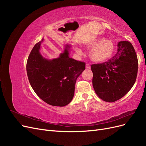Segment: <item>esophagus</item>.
<instances>
[{
    "instance_id": "1",
    "label": "esophagus",
    "mask_w": 146,
    "mask_h": 146,
    "mask_svg": "<svg viewBox=\"0 0 146 146\" xmlns=\"http://www.w3.org/2000/svg\"><path fill=\"white\" fill-rule=\"evenodd\" d=\"M91 68V66H90V65L89 64H86V69H90Z\"/></svg>"
}]
</instances>
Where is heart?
Returning a JSON list of instances; mask_svg holds the SVG:
<instances>
[{
	"label": "heart",
	"instance_id": "heart-1",
	"mask_svg": "<svg viewBox=\"0 0 146 146\" xmlns=\"http://www.w3.org/2000/svg\"><path fill=\"white\" fill-rule=\"evenodd\" d=\"M88 49H91L90 57L95 63H103L107 61L112 56L114 52L115 46L111 39H106L100 37L93 39L86 45ZM77 53H80L81 49L77 46L74 47Z\"/></svg>",
	"mask_w": 146,
	"mask_h": 146
}]
</instances>
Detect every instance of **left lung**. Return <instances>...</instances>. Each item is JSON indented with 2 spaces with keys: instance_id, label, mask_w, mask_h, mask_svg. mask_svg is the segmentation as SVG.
Masks as SVG:
<instances>
[{
  "instance_id": "8db88e82",
  "label": "left lung",
  "mask_w": 146,
  "mask_h": 146,
  "mask_svg": "<svg viewBox=\"0 0 146 146\" xmlns=\"http://www.w3.org/2000/svg\"><path fill=\"white\" fill-rule=\"evenodd\" d=\"M117 46V52L111 59L91 66L96 93L107 102L124 96L133 87L138 73V58L131 44L123 41Z\"/></svg>"
}]
</instances>
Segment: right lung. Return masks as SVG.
I'll return each instance as SVG.
<instances>
[{
  "instance_id": "right-lung-1",
  "label": "right lung",
  "mask_w": 146,
  "mask_h": 146,
  "mask_svg": "<svg viewBox=\"0 0 146 146\" xmlns=\"http://www.w3.org/2000/svg\"><path fill=\"white\" fill-rule=\"evenodd\" d=\"M36 43L31 51L27 62L29 82L38 96L47 104L56 107L68 105L74 96L78 76L85 69V63L69 57L70 46L56 58L47 59L40 53L43 42Z\"/></svg>"
}]
</instances>
